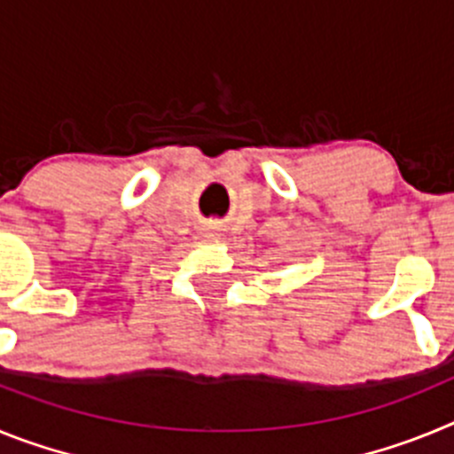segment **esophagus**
<instances>
[{
    "mask_svg": "<svg viewBox=\"0 0 454 454\" xmlns=\"http://www.w3.org/2000/svg\"><path fill=\"white\" fill-rule=\"evenodd\" d=\"M207 236H215V234H214V231H207Z\"/></svg>",
    "mask_w": 454,
    "mask_h": 454,
    "instance_id": "esophagus-1",
    "label": "esophagus"
}]
</instances>
